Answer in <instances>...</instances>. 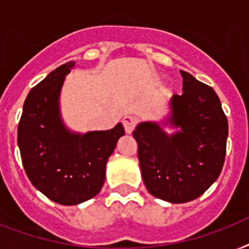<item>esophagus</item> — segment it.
I'll list each match as a JSON object with an SVG mask.
<instances>
[{
  "label": "esophagus",
  "instance_id": "esophagus-1",
  "mask_svg": "<svg viewBox=\"0 0 249 249\" xmlns=\"http://www.w3.org/2000/svg\"><path fill=\"white\" fill-rule=\"evenodd\" d=\"M123 125H124V129L125 132H126V134H132L137 125V117L130 116V115L125 116L124 119H123Z\"/></svg>",
  "mask_w": 249,
  "mask_h": 249
}]
</instances>
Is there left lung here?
Listing matches in <instances>:
<instances>
[{
  "mask_svg": "<svg viewBox=\"0 0 249 249\" xmlns=\"http://www.w3.org/2000/svg\"><path fill=\"white\" fill-rule=\"evenodd\" d=\"M181 95L169 101L161 121H142L133 137L148 193L169 203L196 199L220 176L226 154L228 119L211 86L181 71ZM165 127L176 128L168 133Z\"/></svg>",
  "mask_w": 249,
  "mask_h": 249,
  "instance_id": "left-lung-1",
  "label": "left lung"
}]
</instances>
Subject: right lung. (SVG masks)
<instances>
[{
	"label": "right lung",
	"instance_id": "right-lung-1",
	"mask_svg": "<svg viewBox=\"0 0 249 249\" xmlns=\"http://www.w3.org/2000/svg\"><path fill=\"white\" fill-rule=\"evenodd\" d=\"M75 64H62L29 91L18 126V146L29 181L62 205H77L101 191L108 158L125 134L121 123L109 130L86 133L64 124L60 91Z\"/></svg>",
	"mask_w": 249,
	"mask_h": 249
}]
</instances>
